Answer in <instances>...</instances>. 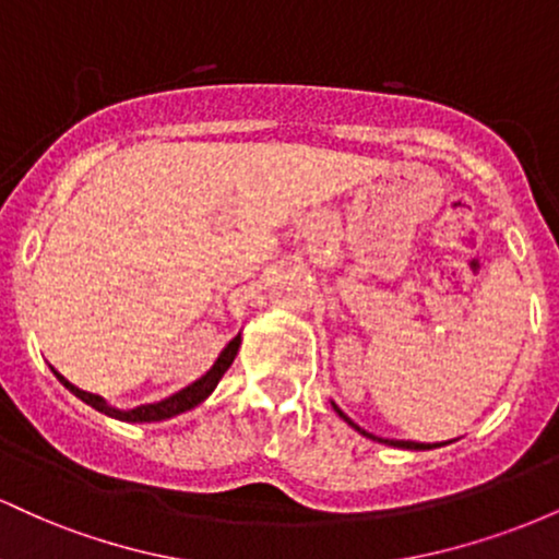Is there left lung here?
I'll list each match as a JSON object with an SVG mask.
<instances>
[{"label":"left lung","instance_id":"1","mask_svg":"<svg viewBox=\"0 0 559 559\" xmlns=\"http://www.w3.org/2000/svg\"><path fill=\"white\" fill-rule=\"evenodd\" d=\"M333 409H336V413H338V415H342V418H344L346 423H349V426H352V428H357V431H360L362 436H368V439H376V441H386V444H391V447H402V449H431V444H420V441H394V439H378V436H373V433H368V431H362V428H360V426H355V423H352L349 418H346V415L342 413V409H338V407H336V404H333ZM436 447H439V444H436Z\"/></svg>","mask_w":559,"mask_h":559}]
</instances>
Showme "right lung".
<instances>
[{"mask_svg": "<svg viewBox=\"0 0 559 559\" xmlns=\"http://www.w3.org/2000/svg\"><path fill=\"white\" fill-rule=\"evenodd\" d=\"M239 344H241V336L230 338L226 349L221 352V357H217L213 368L207 370L199 381L191 383V386H186L178 391V394L168 396V400L163 402H155V404H141V407H133V409H115L102 400L99 394H88V391H83L79 386H73V383L68 381V378H62L60 373L55 370V376L60 378V383H66V389L73 391L79 400H83L86 404H92L94 409H99V413L110 415V418H118V420H128V423H155V420H165V418H173V415H181L186 409L197 407L199 402L207 400L210 394H213V389L217 386V381H221L223 373L230 368V362H234L236 352H239Z\"/></svg>", "mask_w": 559, "mask_h": 559, "instance_id": "right-lung-1", "label": "right lung"}]
</instances>
